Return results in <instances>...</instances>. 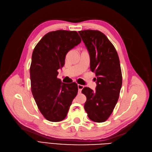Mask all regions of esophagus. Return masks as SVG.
Returning a JSON list of instances; mask_svg holds the SVG:
<instances>
[{"instance_id": "obj_1", "label": "esophagus", "mask_w": 152, "mask_h": 152, "mask_svg": "<svg viewBox=\"0 0 152 152\" xmlns=\"http://www.w3.org/2000/svg\"><path fill=\"white\" fill-rule=\"evenodd\" d=\"M77 86H78V89H79V93H81L82 89L84 88V86L80 85V84H78Z\"/></svg>"}]
</instances>
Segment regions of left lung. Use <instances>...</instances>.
Segmentation results:
<instances>
[{
  "label": "left lung",
  "instance_id": "obj_1",
  "mask_svg": "<svg viewBox=\"0 0 152 152\" xmlns=\"http://www.w3.org/2000/svg\"><path fill=\"white\" fill-rule=\"evenodd\" d=\"M90 56V68L96 76V91L84 87V109L96 122L106 121L112 114L120 95L122 77L120 61L113 45L98 30L79 31Z\"/></svg>",
  "mask_w": 152,
  "mask_h": 152
}]
</instances>
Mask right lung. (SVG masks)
Returning a JSON list of instances; mask_svg holds the SVG:
<instances>
[{
  "mask_svg": "<svg viewBox=\"0 0 152 152\" xmlns=\"http://www.w3.org/2000/svg\"><path fill=\"white\" fill-rule=\"evenodd\" d=\"M80 42L76 31L56 30L45 34L34 49L30 68L31 90L40 112L49 121L65 119L77 94L75 82L63 83L57 77L67 53Z\"/></svg>",
  "mask_w": 152,
  "mask_h": 152,
  "instance_id": "right-lung-1",
  "label": "right lung"
}]
</instances>
